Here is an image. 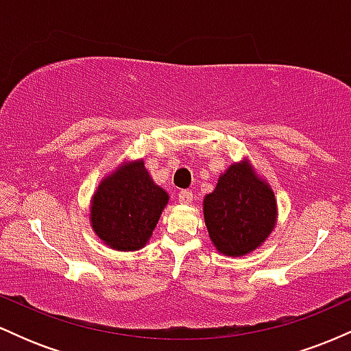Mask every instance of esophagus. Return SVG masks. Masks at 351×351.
I'll use <instances>...</instances> for the list:
<instances>
[{
  "instance_id": "34e87169",
  "label": "esophagus",
  "mask_w": 351,
  "mask_h": 351,
  "mask_svg": "<svg viewBox=\"0 0 351 351\" xmlns=\"http://www.w3.org/2000/svg\"><path fill=\"white\" fill-rule=\"evenodd\" d=\"M178 201L181 204H191L193 203V193L186 191V189H184V191H180Z\"/></svg>"
}]
</instances>
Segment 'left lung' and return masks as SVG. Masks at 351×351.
I'll use <instances>...</instances> for the list:
<instances>
[{"label":"left lung","mask_w":351,"mask_h":351,"mask_svg":"<svg viewBox=\"0 0 351 351\" xmlns=\"http://www.w3.org/2000/svg\"><path fill=\"white\" fill-rule=\"evenodd\" d=\"M204 223L217 252L241 257L267 239L276 226L277 201L272 188L244 160L232 163L204 196Z\"/></svg>","instance_id":"1"}]
</instances>
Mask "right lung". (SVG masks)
<instances>
[{
    "instance_id": "obj_1",
    "label": "right lung",
    "mask_w": 351,
    "mask_h": 351,
    "mask_svg": "<svg viewBox=\"0 0 351 351\" xmlns=\"http://www.w3.org/2000/svg\"><path fill=\"white\" fill-rule=\"evenodd\" d=\"M167 203L168 193L153 183L143 160L125 163L95 189L92 229L115 251H138L150 239Z\"/></svg>"
}]
</instances>
